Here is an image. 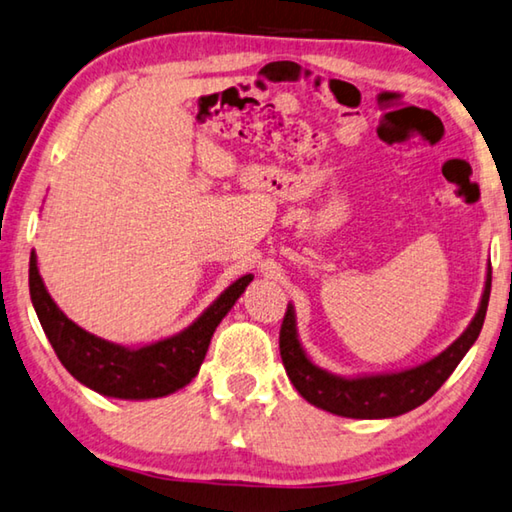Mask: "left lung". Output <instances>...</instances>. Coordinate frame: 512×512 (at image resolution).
<instances>
[{
  "mask_svg": "<svg viewBox=\"0 0 512 512\" xmlns=\"http://www.w3.org/2000/svg\"><path fill=\"white\" fill-rule=\"evenodd\" d=\"M490 286L492 267L488 265L479 311L445 351L422 365L383 374L340 376L315 365L299 342L295 306L288 304L279 333L281 360L288 379L308 404L322 408L326 413L354 417V420H385V417L404 415L408 410L422 406L440 390V385L449 379L469 347L479 338L485 311H488Z\"/></svg>",
  "mask_w": 512,
  "mask_h": 512,
  "instance_id": "left-lung-1",
  "label": "left lung"
}]
</instances>
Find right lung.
I'll return each instance as SVG.
<instances>
[{
  "instance_id": "right-lung-1",
  "label": "right lung",
  "mask_w": 512,
  "mask_h": 512,
  "mask_svg": "<svg viewBox=\"0 0 512 512\" xmlns=\"http://www.w3.org/2000/svg\"><path fill=\"white\" fill-rule=\"evenodd\" d=\"M251 279L254 274L233 281L183 331L152 345L131 349L97 338L74 324L47 292L43 276L38 272L36 251H31L29 261L31 304L65 370L99 395L133 401L167 397L195 379L217 324L231 311Z\"/></svg>"
}]
</instances>
